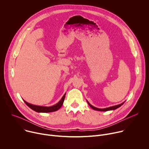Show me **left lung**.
<instances>
[{
	"label": "left lung",
	"instance_id": "obj_1",
	"mask_svg": "<svg viewBox=\"0 0 149 149\" xmlns=\"http://www.w3.org/2000/svg\"><path fill=\"white\" fill-rule=\"evenodd\" d=\"M87 102L88 104V105L90 106V107L93 109V110H97V111H110V110H116L118 108H119L120 107H121V106L124 103L123 102L120 104H118V105H114V106H112V107H108V108H105V109H98L97 107H94V106H93L92 105H91L89 102L87 101Z\"/></svg>",
	"mask_w": 149,
	"mask_h": 149
}]
</instances>
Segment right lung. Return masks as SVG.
<instances>
[{
	"instance_id": "1",
	"label": "right lung",
	"mask_w": 149,
	"mask_h": 149,
	"mask_svg": "<svg viewBox=\"0 0 149 149\" xmlns=\"http://www.w3.org/2000/svg\"><path fill=\"white\" fill-rule=\"evenodd\" d=\"M65 94H66V93L63 95V96L62 97L61 100L57 104H56L54 105L51 106V107H45V106H39V105H33V104L27 102L25 100H24V101L29 108H31L32 110H34L36 112H38V113H50V112L56 111L61 107L63 103V101H64Z\"/></svg>"
}]
</instances>
